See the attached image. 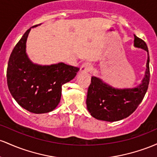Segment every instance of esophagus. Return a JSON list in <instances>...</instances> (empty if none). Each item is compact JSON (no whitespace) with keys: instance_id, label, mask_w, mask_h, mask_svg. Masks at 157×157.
Returning <instances> with one entry per match:
<instances>
[{"instance_id":"34e87169","label":"esophagus","mask_w":157,"mask_h":157,"mask_svg":"<svg viewBox=\"0 0 157 157\" xmlns=\"http://www.w3.org/2000/svg\"><path fill=\"white\" fill-rule=\"evenodd\" d=\"M92 70V65L90 63H84V64H82V66L81 67V72L82 73H88L90 70Z\"/></svg>"}]
</instances>
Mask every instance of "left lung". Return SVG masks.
<instances>
[{"mask_svg": "<svg viewBox=\"0 0 157 157\" xmlns=\"http://www.w3.org/2000/svg\"><path fill=\"white\" fill-rule=\"evenodd\" d=\"M133 46L147 53L146 69L143 78L138 86L132 88H117L92 76L86 100L90 115L98 120L117 121L129 117L142 102L147 92L150 81L149 53L147 44L134 35Z\"/></svg>", "mask_w": 157, "mask_h": 157, "instance_id": "8db88e82", "label": "left lung"}]
</instances>
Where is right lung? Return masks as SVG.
I'll return each mask as SVG.
<instances>
[{
  "label": "right lung",
  "mask_w": 157,
  "mask_h": 157,
  "mask_svg": "<svg viewBox=\"0 0 157 157\" xmlns=\"http://www.w3.org/2000/svg\"><path fill=\"white\" fill-rule=\"evenodd\" d=\"M29 28L17 42L9 59L6 77L10 92L20 106L33 113L52 111L59 104L61 87L75 78L79 68L63 62L35 64L26 53Z\"/></svg>",
  "instance_id": "obj_1"
}]
</instances>
